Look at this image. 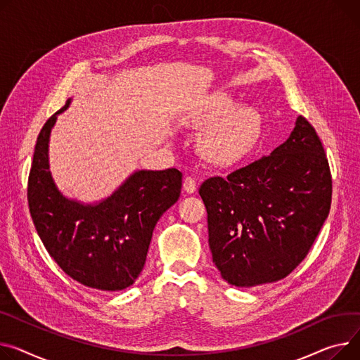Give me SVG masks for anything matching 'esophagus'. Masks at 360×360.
Returning a JSON list of instances; mask_svg holds the SVG:
<instances>
[{
  "label": "esophagus",
  "mask_w": 360,
  "mask_h": 360,
  "mask_svg": "<svg viewBox=\"0 0 360 360\" xmlns=\"http://www.w3.org/2000/svg\"><path fill=\"white\" fill-rule=\"evenodd\" d=\"M184 191L186 194H193L197 191V181L193 176H186L184 181Z\"/></svg>",
  "instance_id": "1"
}]
</instances>
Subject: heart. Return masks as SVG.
Here are the masks:
<instances>
[{"mask_svg": "<svg viewBox=\"0 0 360 360\" xmlns=\"http://www.w3.org/2000/svg\"><path fill=\"white\" fill-rule=\"evenodd\" d=\"M227 95H217L200 122L210 126L201 137V152L212 163L229 165L246 156L262 133L259 114L249 107L234 108Z\"/></svg>", "mask_w": 360, "mask_h": 360, "instance_id": "1", "label": "heart"}]
</instances>
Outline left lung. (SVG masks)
Here are the masks:
<instances>
[{
	"instance_id": "1",
	"label": "left lung",
	"mask_w": 360,
	"mask_h": 360,
	"mask_svg": "<svg viewBox=\"0 0 360 360\" xmlns=\"http://www.w3.org/2000/svg\"><path fill=\"white\" fill-rule=\"evenodd\" d=\"M208 243L223 279L256 286L288 276L307 256L331 205L323 143L300 115L285 143L227 178L200 186Z\"/></svg>"
}]
</instances>
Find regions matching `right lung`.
<instances>
[{
	"label": "right lung",
	"instance_id": "right-lung-1",
	"mask_svg": "<svg viewBox=\"0 0 360 360\" xmlns=\"http://www.w3.org/2000/svg\"><path fill=\"white\" fill-rule=\"evenodd\" d=\"M69 103L39 133L27 186L30 214L46 250L66 275L89 288L120 291L145 266L156 223L181 195L182 174L175 167L137 171L98 204L66 198L49 171V137Z\"/></svg>",
	"mask_w": 360,
	"mask_h": 360
}]
</instances>
